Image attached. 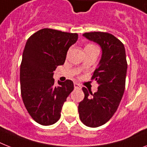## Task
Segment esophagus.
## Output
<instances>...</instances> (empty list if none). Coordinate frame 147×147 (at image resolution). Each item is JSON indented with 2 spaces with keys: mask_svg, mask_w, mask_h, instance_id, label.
I'll return each mask as SVG.
<instances>
[{
  "mask_svg": "<svg viewBox=\"0 0 147 147\" xmlns=\"http://www.w3.org/2000/svg\"><path fill=\"white\" fill-rule=\"evenodd\" d=\"M74 88H76V89H80L81 88V86L80 84H78V83H76V82H75L74 84Z\"/></svg>",
  "mask_w": 147,
  "mask_h": 147,
  "instance_id": "obj_1",
  "label": "esophagus"
}]
</instances>
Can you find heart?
<instances>
[{"instance_id":"heart-1","label":"heart","mask_w":147,"mask_h":147,"mask_svg":"<svg viewBox=\"0 0 147 147\" xmlns=\"http://www.w3.org/2000/svg\"><path fill=\"white\" fill-rule=\"evenodd\" d=\"M92 46H94V45H92V44H89V45H87L86 47H92Z\"/></svg>"}]
</instances>
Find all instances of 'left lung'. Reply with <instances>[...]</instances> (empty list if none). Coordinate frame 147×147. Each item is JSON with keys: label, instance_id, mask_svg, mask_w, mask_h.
<instances>
[{"label": "left lung", "instance_id": "1", "mask_svg": "<svg viewBox=\"0 0 147 147\" xmlns=\"http://www.w3.org/2000/svg\"><path fill=\"white\" fill-rule=\"evenodd\" d=\"M83 36L102 49L101 59L91 79L98 83V91L92 94L82 87L85 97L78 106L81 122L96 128L108 122L118 108L125 88L128 65L124 45L115 36L100 31L84 33Z\"/></svg>", "mask_w": 147, "mask_h": 147}]
</instances>
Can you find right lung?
I'll list each match as a JSON object with an SVG mask.
<instances>
[{
  "label": "right lung",
  "mask_w": 147,
  "mask_h": 147,
  "mask_svg": "<svg viewBox=\"0 0 147 147\" xmlns=\"http://www.w3.org/2000/svg\"><path fill=\"white\" fill-rule=\"evenodd\" d=\"M78 39L76 33L43 28L28 39L20 65L23 103L39 124L50 125L61 117L64 103L74 90L70 80L55 86L53 71L65 61L70 47Z\"/></svg>",
  "instance_id": "1"
}]
</instances>
